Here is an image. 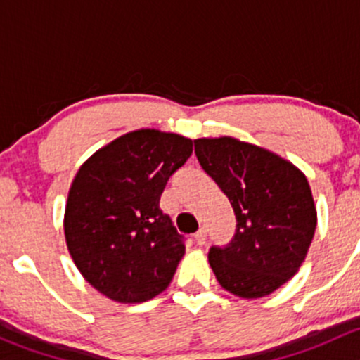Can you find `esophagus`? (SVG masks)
<instances>
[{
  "label": "esophagus",
  "mask_w": 360,
  "mask_h": 360,
  "mask_svg": "<svg viewBox=\"0 0 360 360\" xmlns=\"http://www.w3.org/2000/svg\"><path fill=\"white\" fill-rule=\"evenodd\" d=\"M194 240L199 244V246H202V244L206 243V231H205V229H199V231L195 232Z\"/></svg>",
  "instance_id": "obj_1"
}]
</instances>
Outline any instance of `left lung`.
<instances>
[{
    "label": "left lung",
    "mask_w": 360,
    "mask_h": 360,
    "mask_svg": "<svg viewBox=\"0 0 360 360\" xmlns=\"http://www.w3.org/2000/svg\"><path fill=\"white\" fill-rule=\"evenodd\" d=\"M202 169L234 207L237 229L227 248H211L210 266L239 298L270 295L298 272L317 225L302 169L276 153L234 136L194 140Z\"/></svg>",
    "instance_id": "1"
}]
</instances>
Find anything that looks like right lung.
Returning <instances> with one entry per match:
<instances>
[{"mask_svg":"<svg viewBox=\"0 0 360 360\" xmlns=\"http://www.w3.org/2000/svg\"><path fill=\"white\" fill-rule=\"evenodd\" d=\"M191 154L187 136L142 128L77 169L65 202V243L81 276L107 298L142 303L172 283L185 246L159 199Z\"/></svg>","mask_w":360,"mask_h":360,"instance_id":"right-lung-1","label":"right lung"}]
</instances>
